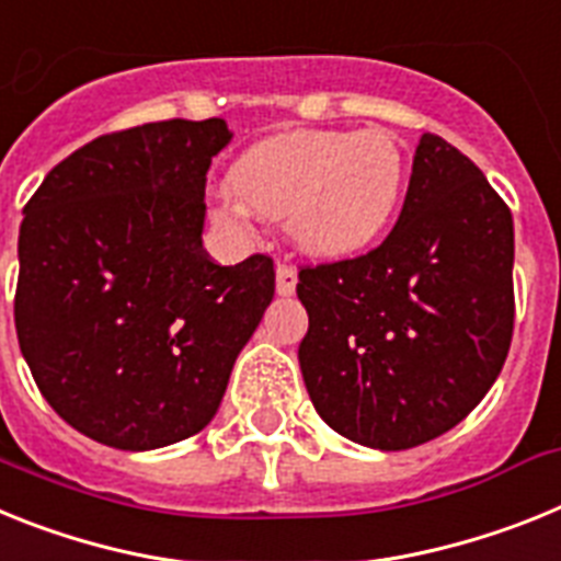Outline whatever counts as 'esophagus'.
Segmentation results:
<instances>
[{
  "label": "esophagus",
  "instance_id": "1",
  "mask_svg": "<svg viewBox=\"0 0 561 561\" xmlns=\"http://www.w3.org/2000/svg\"><path fill=\"white\" fill-rule=\"evenodd\" d=\"M296 282H299V276H296V267L287 265V262H279V265H276V290H279V296L294 294Z\"/></svg>",
  "mask_w": 561,
  "mask_h": 561
}]
</instances>
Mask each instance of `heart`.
<instances>
[{
  "instance_id": "b5f03b06",
  "label": "heart",
  "mask_w": 561,
  "mask_h": 561,
  "mask_svg": "<svg viewBox=\"0 0 561 561\" xmlns=\"http://www.w3.org/2000/svg\"><path fill=\"white\" fill-rule=\"evenodd\" d=\"M228 186L253 211L287 220L305 251L350 256L373 245L407 188V154L396 135L290 133L248 149ZM226 199L220 217L240 226L245 208Z\"/></svg>"
}]
</instances>
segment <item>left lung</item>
Returning a JSON list of instances; mask_svg holds the SVG:
<instances>
[{"instance_id": "obj_1", "label": "left lung", "mask_w": 561, "mask_h": 561, "mask_svg": "<svg viewBox=\"0 0 561 561\" xmlns=\"http://www.w3.org/2000/svg\"><path fill=\"white\" fill-rule=\"evenodd\" d=\"M299 364L321 421L369 449L435 440L496 381L514 333V220L460 149L426 133L401 217L353 260L299 265Z\"/></svg>"}]
</instances>
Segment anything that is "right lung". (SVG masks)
<instances>
[{"mask_svg": "<svg viewBox=\"0 0 561 561\" xmlns=\"http://www.w3.org/2000/svg\"><path fill=\"white\" fill-rule=\"evenodd\" d=\"M222 118L101 135L53 165L19 231V347L72 428L126 451L208 426L274 299V260L203 251Z\"/></svg>", "mask_w": 561, "mask_h": 561, "instance_id": "add662e5", "label": "right lung"}]
</instances>
